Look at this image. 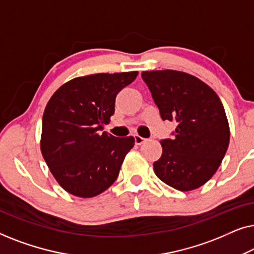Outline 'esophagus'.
I'll list each match as a JSON object with an SVG mask.
<instances>
[{
    "mask_svg": "<svg viewBox=\"0 0 254 254\" xmlns=\"http://www.w3.org/2000/svg\"><path fill=\"white\" fill-rule=\"evenodd\" d=\"M134 138H135V143L136 144H142L143 143V142H145V138L144 137H142V136H140V135H134Z\"/></svg>",
    "mask_w": 254,
    "mask_h": 254,
    "instance_id": "obj_1",
    "label": "esophagus"
}]
</instances>
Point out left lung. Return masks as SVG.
I'll list each match as a JSON object with an SVG mask.
<instances>
[{
  "mask_svg": "<svg viewBox=\"0 0 254 254\" xmlns=\"http://www.w3.org/2000/svg\"><path fill=\"white\" fill-rule=\"evenodd\" d=\"M163 120L177 125L154 171L173 189L192 190L207 183L227 152L230 130L221 99L195 76L177 70L142 72Z\"/></svg>",
  "mask_w": 254,
  "mask_h": 254,
  "instance_id": "left-lung-1",
  "label": "left lung"
}]
</instances>
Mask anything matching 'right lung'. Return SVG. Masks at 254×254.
Instances as JSON below:
<instances>
[{
	"label": "right lung",
	"mask_w": 254,
	"mask_h": 254,
	"mask_svg": "<svg viewBox=\"0 0 254 254\" xmlns=\"http://www.w3.org/2000/svg\"><path fill=\"white\" fill-rule=\"evenodd\" d=\"M137 74L76 77L51 97L43 117L40 148L52 175L68 193L92 197L116 182L135 140L102 130L114 114L117 95Z\"/></svg>",
	"instance_id": "right-lung-1"
}]
</instances>
